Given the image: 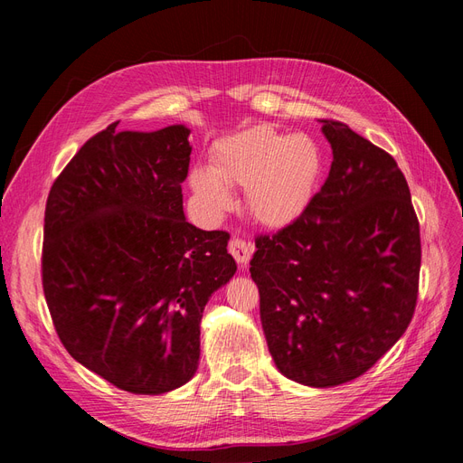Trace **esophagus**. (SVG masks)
<instances>
[{"label": "esophagus", "instance_id": "obj_1", "mask_svg": "<svg viewBox=\"0 0 463 463\" xmlns=\"http://www.w3.org/2000/svg\"><path fill=\"white\" fill-rule=\"evenodd\" d=\"M228 249H230L232 257L240 264H247L250 255H253V245H250L249 241H245L243 237H232Z\"/></svg>", "mask_w": 463, "mask_h": 463}]
</instances>
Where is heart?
Listing matches in <instances>:
<instances>
[{"label": "heart", "instance_id": "heart-1", "mask_svg": "<svg viewBox=\"0 0 463 463\" xmlns=\"http://www.w3.org/2000/svg\"><path fill=\"white\" fill-rule=\"evenodd\" d=\"M320 170L322 152L311 137L253 128L216 143L210 167H193L189 184L213 214L232 208L228 185L247 187L250 214L269 226H282L309 203Z\"/></svg>", "mask_w": 463, "mask_h": 463}]
</instances>
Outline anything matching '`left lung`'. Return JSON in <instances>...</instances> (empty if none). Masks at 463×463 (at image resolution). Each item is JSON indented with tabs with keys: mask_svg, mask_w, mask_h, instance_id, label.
I'll return each instance as SVG.
<instances>
[{
	"mask_svg": "<svg viewBox=\"0 0 463 463\" xmlns=\"http://www.w3.org/2000/svg\"><path fill=\"white\" fill-rule=\"evenodd\" d=\"M318 121L330 174L296 220L255 237L249 272L279 373L328 388L367 373L408 330L421 237L396 160L349 125Z\"/></svg>",
	"mask_w": 463,
	"mask_h": 463,
	"instance_id": "1",
	"label": "left lung"
}]
</instances>
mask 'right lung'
Segmentation results:
<instances>
[{"label":"right lung","mask_w":463,"mask_h":463,"mask_svg":"<svg viewBox=\"0 0 463 463\" xmlns=\"http://www.w3.org/2000/svg\"><path fill=\"white\" fill-rule=\"evenodd\" d=\"M189 129L90 137L55 177L42 288L63 347L131 394H164L199 367L201 318L237 266L228 232L185 220Z\"/></svg>","instance_id":"obj_1"}]
</instances>
